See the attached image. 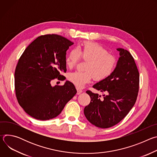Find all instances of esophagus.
Masks as SVG:
<instances>
[{
	"label": "esophagus",
	"mask_w": 157,
	"mask_h": 157,
	"mask_svg": "<svg viewBox=\"0 0 157 157\" xmlns=\"http://www.w3.org/2000/svg\"><path fill=\"white\" fill-rule=\"evenodd\" d=\"M76 89H77V94H80L82 92V91L81 90V89H79V88H76Z\"/></svg>",
	"instance_id": "esophagus-1"
}]
</instances>
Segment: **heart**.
<instances>
[{"mask_svg":"<svg viewBox=\"0 0 157 157\" xmlns=\"http://www.w3.org/2000/svg\"><path fill=\"white\" fill-rule=\"evenodd\" d=\"M82 59L87 61L85 71H75L69 74L68 80L77 87H82L94 78L97 81H102L114 72L116 65V58L99 44L84 41L77 48L72 49L65 59L66 66L73 68Z\"/></svg>","mask_w":157,"mask_h":157,"instance_id":"b5f03b06","label":"heart"}]
</instances>
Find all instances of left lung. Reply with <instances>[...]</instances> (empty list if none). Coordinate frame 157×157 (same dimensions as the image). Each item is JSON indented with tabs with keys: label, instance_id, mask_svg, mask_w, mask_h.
<instances>
[{
	"label": "left lung",
	"instance_id": "obj_1",
	"mask_svg": "<svg viewBox=\"0 0 157 157\" xmlns=\"http://www.w3.org/2000/svg\"><path fill=\"white\" fill-rule=\"evenodd\" d=\"M120 58L114 72L93 87L106 92L103 98L87 91L91 102L84 107L86 119L95 126L106 128L121 122L135 104L139 89V72L133 56L126 50L117 48Z\"/></svg>",
	"mask_w": 157,
	"mask_h": 157
}]
</instances>
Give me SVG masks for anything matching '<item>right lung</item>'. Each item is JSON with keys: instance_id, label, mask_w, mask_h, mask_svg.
Returning a JSON list of instances; mask_svg holds the SVG:
<instances>
[{"instance_id": "add662e5", "label": "right lung", "mask_w": 157, "mask_h": 157, "mask_svg": "<svg viewBox=\"0 0 157 157\" xmlns=\"http://www.w3.org/2000/svg\"><path fill=\"white\" fill-rule=\"evenodd\" d=\"M73 43L56 34L41 35L26 48L15 71V95L20 105L31 117L40 121L58 116L76 94L74 84L52 86L55 79L66 78V54Z\"/></svg>"}]
</instances>
